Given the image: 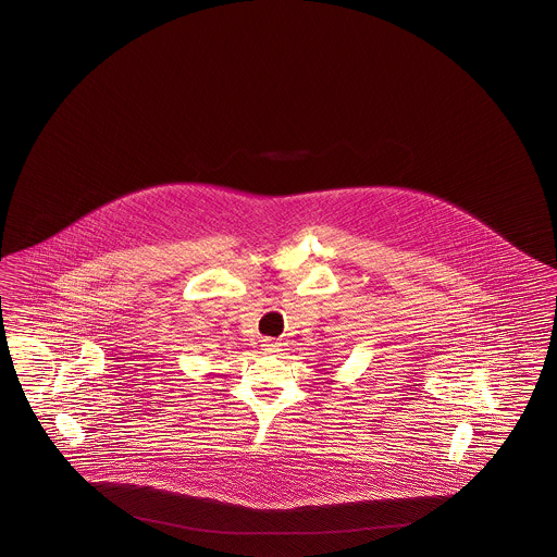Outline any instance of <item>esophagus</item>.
Segmentation results:
<instances>
[{"label": "esophagus", "mask_w": 557, "mask_h": 557, "mask_svg": "<svg viewBox=\"0 0 557 557\" xmlns=\"http://www.w3.org/2000/svg\"><path fill=\"white\" fill-rule=\"evenodd\" d=\"M261 351L268 355L280 354V351H282V345H280L277 341H273V338H263Z\"/></svg>", "instance_id": "obj_1"}]
</instances>
